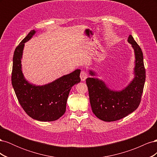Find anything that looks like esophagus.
<instances>
[{
    "instance_id": "1",
    "label": "esophagus",
    "mask_w": 157,
    "mask_h": 157,
    "mask_svg": "<svg viewBox=\"0 0 157 157\" xmlns=\"http://www.w3.org/2000/svg\"><path fill=\"white\" fill-rule=\"evenodd\" d=\"M87 77H88V75H87V73L86 72V71H82L81 73H80V79H81L82 81H84V80L86 79Z\"/></svg>"
}]
</instances>
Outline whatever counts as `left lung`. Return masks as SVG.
Masks as SVG:
<instances>
[{"label":"left lung","mask_w":157,"mask_h":157,"mask_svg":"<svg viewBox=\"0 0 157 157\" xmlns=\"http://www.w3.org/2000/svg\"><path fill=\"white\" fill-rule=\"evenodd\" d=\"M128 41L134 50L135 77L125 88L115 91L109 89L101 80L92 77L86 78L92 112L103 121L121 119L134 112L141 101L145 81L143 52L131 35ZM90 75L94 76L96 73L90 71Z\"/></svg>","instance_id":"obj_1"}]
</instances>
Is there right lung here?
Listing matches in <instances>:
<instances>
[{
  "instance_id": "right-lung-1",
  "label": "right lung",
  "mask_w": 157,
  "mask_h": 157,
  "mask_svg": "<svg viewBox=\"0 0 157 157\" xmlns=\"http://www.w3.org/2000/svg\"><path fill=\"white\" fill-rule=\"evenodd\" d=\"M35 33V30L29 32L14 51L12 84L19 103L28 115L39 121H54L65 113L70 90L80 82V69L43 86L28 82L21 71V58L25 43Z\"/></svg>"
}]
</instances>
